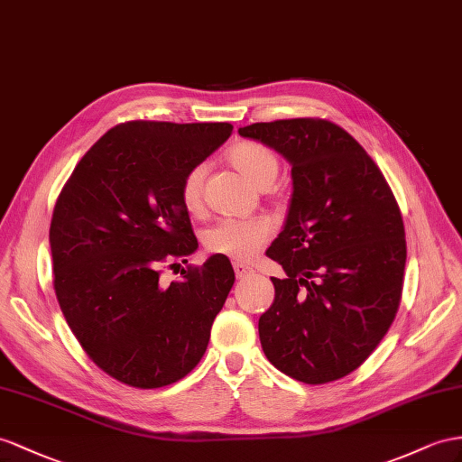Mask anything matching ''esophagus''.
Returning a JSON list of instances; mask_svg holds the SVG:
<instances>
[{
  "mask_svg": "<svg viewBox=\"0 0 462 462\" xmlns=\"http://www.w3.org/2000/svg\"><path fill=\"white\" fill-rule=\"evenodd\" d=\"M234 273H236V277H238V279H244L247 275H252L254 269L250 265L242 263V262H234Z\"/></svg>",
  "mask_w": 462,
  "mask_h": 462,
  "instance_id": "obj_1",
  "label": "esophagus"
}]
</instances>
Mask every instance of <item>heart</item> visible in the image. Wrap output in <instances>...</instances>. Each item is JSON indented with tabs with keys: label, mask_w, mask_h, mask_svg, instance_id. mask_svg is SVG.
I'll return each instance as SVG.
<instances>
[{
	"label": "heart",
	"mask_w": 462,
	"mask_h": 462,
	"mask_svg": "<svg viewBox=\"0 0 462 462\" xmlns=\"http://www.w3.org/2000/svg\"><path fill=\"white\" fill-rule=\"evenodd\" d=\"M228 158L234 168L259 189L269 187L279 173L277 156L259 142H240L228 152ZM205 175L207 165L199 163L183 177L180 197L189 212H197L203 205ZM271 234H273V226L267 218H226L207 230L205 245L215 254L228 255L232 259H238V262H250L269 242Z\"/></svg>",
	"instance_id": "heart-1"
}]
</instances>
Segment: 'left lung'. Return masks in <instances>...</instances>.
Listing matches in <instances>:
<instances>
[{"label": "left lung", "instance_id": "left-lung-1", "mask_svg": "<svg viewBox=\"0 0 462 462\" xmlns=\"http://www.w3.org/2000/svg\"><path fill=\"white\" fill-rule=\"evenodd\" d=\"M238 133L292 165L287 218L267 250L285 277H271L275 300L259 318L263 353L300 383L337 381L369 357L398 312V203L369 153L334 123L291 118Z\"/></svg>", "mask_w": 462, "mask_h": 462}]
</instances>
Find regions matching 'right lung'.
<instances>
[{
  "instance_id": "obj_1",
  "label": "right lung",
  "mask_w": 462,
  "mask_h": 462,
  "mask_svg": "<svg viewBox=\"0 0 462 462\" xmlns=\"http://www.w3.org/2000/svg\"><path fill=\"white\" fill-rule=\"evenodd\" d=\"M230 134V123L118 125L79 160L56 200L58 304L89 359L125 384H171L207 351L236 279L228 257L181 269L170 285L160 269L197 252L181 181Z\"/></svg>"
}]
</instances>
